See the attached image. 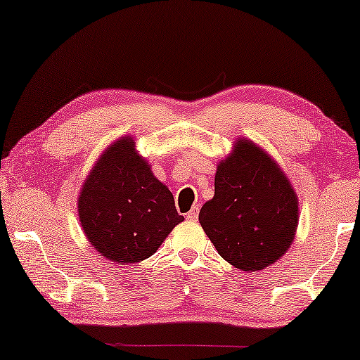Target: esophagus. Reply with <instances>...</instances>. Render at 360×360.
<instances>
[{
  "label": "esophagus",
  "instance_id": "34e87169",
  "mask_svg": "<svg viewBox=\"0 0 360 360\" xmlns=\"http://www.w3.org/2000/svg\"><path fill=\"white\" fill-rule=\"evenodd\" d=\"M198 206H193V208H191L188 213H186V219L188 221H196L198 219Z\"/></svg>",
  "mask_w": 360,
  "mask_h": 360
}]
</instances>
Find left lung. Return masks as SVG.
<instances>
[{
	"label": "left lung",
	"instance_id": "1",
	"mask_svg": "<svg viewBox=\"0 0 360 360\" xmlns=\"http://www.w3.org/2000/svg\"><path fill=\"white\" fill-rule=\"evenodd\" d=\"M298 214L297 191L282 167L254 141L239 137L218 162L214 196L198 219L226 262L260 272L290 249Z\"/></svg>",
	"mask_w": 360,
	"mask_h": 360
}]
</instances>
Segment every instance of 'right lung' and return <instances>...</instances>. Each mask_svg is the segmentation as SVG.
Wrapping results in <instances>:
<instances>
[{
	"mask_svg": "<svg viewBox=\"0 0 360 360\" xmlns=\"http://www.w3.org/2000/svg\"><path fill=\"white\" fill-rule=\"evenodd\" d=\"M77 205L88 243L121 265L149 259L184 221L169 186L155 179L132 136L120 137L101 152Z\"/></svg>",
	"mask_w": 360,
	"mask_h": 360,
	"instance_id": "obj_1",
	"label": "right lung"
}]
</instances>
